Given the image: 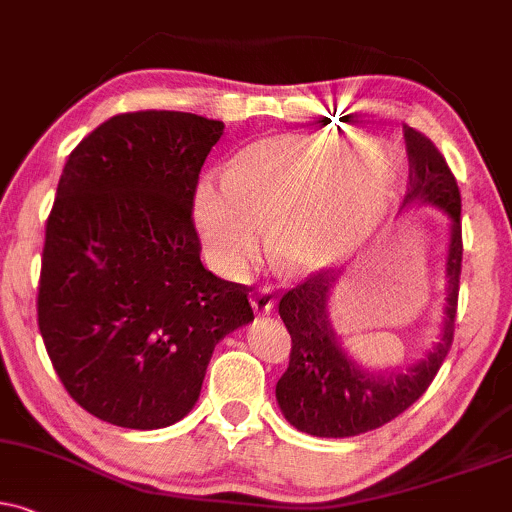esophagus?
<instances>
[{"mask_svg":"<svg viewBox=\"0 0 512 512\" xmlns=\"http://www.w3.org/2000/svg\"><path fill=\"white\" fill-rule=\"evenodd\" d=\"M251 306L256 313H270L275 306V292L270 287H261L251 292Z\"/></svg>","mask_w":512,"mask_h":512,"instance_id":"1","label":"esophagus"}]
</instances>
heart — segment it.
<instances>
[{"mask_svg":"<svg viewBox=\"0 0 512 512\" xmlns=\"http://www.w3.org/2000/svg\"><path fill=\"white\" fill-rule=\"evenodd\" d=\"M349 151L334 132H287L239 149L223 182L204 180L192 220L208 261L242 275L256 261L263 225L289 273L332 268L368 242L387 211L394 173L382 154Z\"/></svg>","mask_w":512,"mask_h":512,"instance_id":"obj_1","label":"heart"}]
</instances>
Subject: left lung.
<instances>
[{
    "label": "left lung",
    "instance_id": "obj_1",
    "mask_svg": "<svg viewBox=\"0 0 512 512\" xmlns=\"http://www.w3.org/2000/svg\"><path fill=\"white\" fill-rule=\"evenodd\" d=\"M403 137L408 151V192L403 208L432 204L451 218L444 330L420 363L377 375L353 363L332 330L327 301L342 270H318L282 294L280 318L292 334V353L289 368L277 380L275 396L289 425L313 437H356L399 418L425 394L453 344L463 266L458 182L430 137L410 125H403Z\"/></svg>",
    "mask_w": 512,
    "mask_h": 512
}]
</instances>
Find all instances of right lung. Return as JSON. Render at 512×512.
Masks as SVG:
<instances>
[{
  "label": "right lung",
  "mask_w": 512,
  "mask_h": 512,
  "mask_svg": "<svg viewBox=\"0 0 512 512\" xmlns=\"http://www.w3.org/2000/svg\"><path fill=\"white\" fill-rule=\"evenodd\" d=\"M225 125L118 113L63 166L42 249L37 325L75 403L159 430L199 399L213 349L254 320L249 287L201 266L192 199Z\"/></svg>",
  "instance_id": "1"
}]
</instances>
